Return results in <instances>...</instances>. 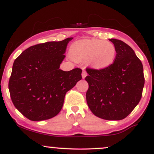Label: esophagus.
Here are the masks:
<instances>
[{"instance_id":"esophagus-1","label":"esophagus","mask_w":154,"mask_h":154,"mask_svg":"<svg viewBox=\"0 0 154 154\" xmlns=\"http://www.w3.org/2000/svg\"><path fill=\"white\" fill-rule=\"evenodd\" d=\"M87 72H86V71H85V69H82V78L84 79V78H85L86 77V76H87Z\"/></svg>"}]
</instances>
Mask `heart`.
<instances>
[{"label": "heart", "mask_w": 154, "mask_h": 154, "mask_svg": "<svg viewBox=\"0 0 154 154\" xmlns=\"http://www.w3.org/2000/svg\"><path fill=\"white\" fill-rule=\"evenodd\" d=\"M72 59L86 61L88 66L96 70L105 69L112 65L116 56L114 45L98 39H82L72 43L69 48Z\"/></svg>", "instance_id": "obj_1"}]
</instances>
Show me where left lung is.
<instances>
[{"label": "left lung", "mask_w": 154, "mask_h": 154, "mask_svg": "<svg viewBox=\"0 0 154 154\" xmlns=\"http://www.w3.org/2000/svg\"><path fill=\"white\" fill-rule=\"evenodd\" d=\"M116 49L114 62L105 69H87V103L93 114L106 120H121L139 103L144 87L143 67L128 44L109 39Z\"/></svg>", "instance_id": "1"}]
</instances>
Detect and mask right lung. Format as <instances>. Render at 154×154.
Returning <instances> with one entry per match:
<instances>
[{
  "instance_id": "1",
  "label": "right lung",
  "mask_w": 154,
  "mask_h": 154,
  "mask_svg": "<svg viewBox=\"0 0 154 154\" xmlns=\"http://www.w3.org/2000/svg\"><path fill=\"white\" fill-rule=\"evenodd\" d=\"M73 38L28 48L15 59L8 82L14 106L32 121L49 119L61 110L66 92L82 79V69H60Z\"/></svg>"
}]
</instances>
